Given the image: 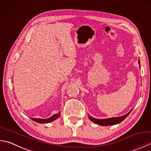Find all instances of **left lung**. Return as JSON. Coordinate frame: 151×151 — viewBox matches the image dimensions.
I'll use <instances>...</instances> for the list:
<instances>
[{"label":"left lung","instance_id":"8db88e82","mask_svg":"<svg viewBox=\"0 0 151 151\" xmlns=\"http://www.w3.org/2000/svg\"><path fill=\"white\" fill-rule=\"evenodd\" d=\"M139 64L140 65V60L139 59L138 61ZM139 67H141L140 65H139ZM133 109H131V110L128 112L127 114H126L125 115H123L122 116L120 117H110V118H107V119H97V118H94V117H92L91 116L88 115V118L92 121L93 123H96V124L102 125V126H109V125H116V124H118V123H121L123 122L126 117H127L129 114L131 113V111H132Z\"/></svg>","mask_w":151,"mask_h":151}]
</instances>
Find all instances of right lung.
I'll use <instances>...</instances> for the list:
<instances>
[{
    "label": "right lung",
    "instance_id": "1",
    "mask_svg": "<svg viewBox=\"0 0 151 151\" xmlns=\"http://www.w3.org/2000/svg\"><path fill=\"white\" fill-rule=\"evenodd\" d=\"M61 116V111L58 112V113L56 114H54L51 117H49V118L47 119H40V118H31L33 121L35 122H37L39 123H48L55 121V120L57 119V118Z\"/></svg>",
    "mask_w": 151,
    "mask_h": 151
}]
</instances>
